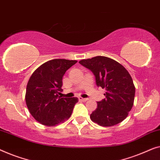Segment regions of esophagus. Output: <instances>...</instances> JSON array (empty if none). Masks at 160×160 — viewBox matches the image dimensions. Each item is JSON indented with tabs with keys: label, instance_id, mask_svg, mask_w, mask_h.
<instances>
[{
	"label": "esophagus",
	"instance_id": "obj_1",
	"mask_svg": "<svg viewBox=\"0 0 160 160\" xmlns=\"http://www.w3.org/2000/svg\"><path fill=\"white\" fill-rule=\"evenodd\" d=\"M78 99H79V101H81V102H86V101L88 100V98H82V97H79L78 98Z\"/></svg>",
	"mask_w": 160,
	"mask_h": 160
}]
</instances>
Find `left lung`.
I'll return each mask as SVG.
<instances>
[{"label":"left lung","mask_w":160,"mask_h":160,"mask_svg":"<svg viewBox=\"0 0 160 160\" xmlns=\"http://www.w3.org/2000/svg\"><path fill=\"white\" fill-rule=\"evenodd\" d=\"M79 63L93 73L97 86L106 90V98L97 102L90 116L91 120L103 127L122 122L133 106L136 91L127 69L115 60L101 56Z\"/></svg>","instance_id":"left-lung-1"}]
</instances>
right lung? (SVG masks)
Masks as SVG:
<instances>
[{
    "label": "right lung",
    "instance_id": "right-lung-1",
    "mask_svg": "<svg viewBox=\"0 0 160 160\" xmlns=\"http://www.w3.org/2000/svg\"><path fill=\"white\" fill-rule=\"evenodd\" d=\"M78 61L52 59L40 66L27 85L25 101L30 114L38 122L54 126L70 118L77 97L62 98V78Z\"/></svg>",
    "mask_w": 160,
    "mask_h": 160
}]
</instances>
